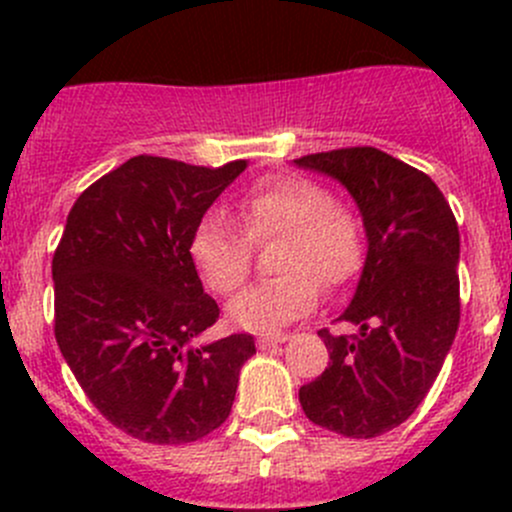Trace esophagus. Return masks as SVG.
<instances>
[{"label":"esophagus","mask_w":512,"mask_h":512,"mask_svg":"<svg viewBox=\"0 0 512 512\" xmlns=\"http://www.w3.org/2000/svg\"><path fill=\"white\" fill-rule=\"evenodd\" d=\"M287 339H289L287 334H262V337L257 339V347H260V349L275 347V344H285Z\"/></svg>","instance_id":"obj_1"}]
</instances>
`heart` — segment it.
I'll return each instance as SVG.
<instances>
[{
	"label": "heart",
	"mask_w": 512,
	"mask_h": 512,
	"mask_svg": "<svg viewBox=\"0 0 512 512\" xmlns=\"http://www.w3.org/2000/svg\"><path fill=\"white\" fill-rule=\"evenodd\" d=\"M240 226L210 210L190 232L188 257L210 292L230 297L245 285L255 245L272 252L277 277L257 282L230 302V322L250 332H277L304 317L324 287L352 282L364 265V227L344 200L304 175L257 180L237 200Z\"/></svg>",
	"instance_id": "1"
}]
</instances>
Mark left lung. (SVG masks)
<instances>
[{
    "label": "left lung",
    "mask_w": 512,
    "mask_h": 512,
    "mask_svg": "<svg viewBox=\"0 0 512 512\" xmlns=\"http://www.w3.org/2000/svg\"><path fill=\"white\" fill-rule=\"evenodd\" d=\"M294 163L342 180L369 237L359 287L339 317L359 324V334L319 329L329 366L299 389V404L334 433L381 436L418 409L458 332V223L423 170L379 148H337Z\"/></svg>",
    "instance_id": "obj_1"
}]
</instances>
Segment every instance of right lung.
I'll list each match as a JSON object with an SVG mask.
<instances>
[{
  "instance_id": "add662e5",
  "label": "right lung",
  "mask_w": 512,
  "mask_h": 512,
  "mask_svg": "<svg viewBox=\"0 0 512 512\" xmlns=\"http://www.w3.org/2000/svg\"><path fill=\"white\" fill-rule=\"evenodd\" d=\"M136 156L76 198L54 250V337L103 418L158 446L208 436L230 416L252 334L188 342L220 309L188 257L195 223L245 170Z\"/></svg>"
}]
</instances>
